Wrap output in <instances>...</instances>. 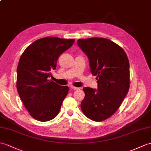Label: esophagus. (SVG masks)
Returning <instances> with one entry per match:
<instances>
[{
    "label": "esophagus",
    "instance_id": "34e87169",
    "mask_svg": "<svg viewBox=\"0 0 151 151\" xmlns=\"http://www.w3.org/2000/svg\"><path fill=\"white\" fill-rule=\"evenodd\" d=\"M71 89L72 90H78V89H79L80 88H78V87H74V86H71Z\"/></svg>",
    "mask_w": 151,
    "mask_h": 151
}]
</instances>
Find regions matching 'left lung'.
<instances>
[{
	"label": "left lung",
	"instance_id": "left-lung-1",
	"mask_svg": "<svg viewBox=\"0 0 151 151\" xmlns=\"http://www.w3.org/2000/svg\"><path fill=\"white\" fill-rule=\"evenodd\" d=\"M78 47L89 60L91 72L96 76L98 90L84 87L81 103L84 115L95 122L111 117L127 95L130 83L129 62L120 45L104 38L79 39Z\"/></svg>",
	"mask_w": 151,
	"mask_h": 151
}]
</instances>
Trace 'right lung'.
Masks as SVG:
<instances>
[{"instance_id": "obj_1", "label": "right lung", "mask_w": 151, "mask_h": 151, "mask_svg": "<svg viewBox=\"0 0 151 151\" xmlns=\"http://www.w3.org/2000/svg\"><path fill=\"white\" fill-rule=\"evenodd\" d=\"M75 39L48 37L28 46L20 58L17 89L24 106L33 118L50 121L58 115L69 87L49 80L59 56L71 47Z\"/></svg>"}]
</instances>
